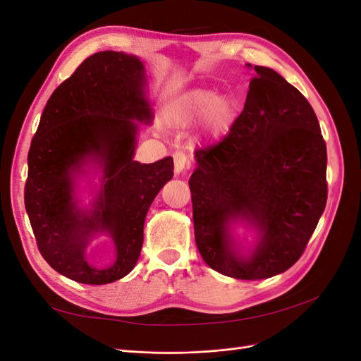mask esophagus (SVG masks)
<instances>
[{"label": "esophagus", "mask_w": 361, "mask_h": 361, "mask_svg": "<svg viewBox=\"0 0 361 361\" xmlns=\"http://www.w3.org/2000/svg\"><path fill=\"white\" fill-rule=\"evenodd\" d=\"M173 159H174V171H176V174L185 171V169H188V166H190V158L182 150L174 152Z\"/></svg>", "instance_id": "1"}]
</instances>
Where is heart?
Listing matches in <instances>:
<instances>
[{
  "label": "heart",
  "mask_w": 361,
  "mask_h": 361,
  "mask_svg": "<svg viewBox=\"0 0 361 361\" xmlns=\"http://www.w3.org/2000/svg\"><path fill=\"white\" fill-rule=\"evenodd\" d=\"M167 122L187 128L200 122L207 135H220L233 117V105L227 96H214L212 92L195 89L183 93L167 108Z\"/></svg>",
  "instance_id": "heart-1"
}]
</instances>
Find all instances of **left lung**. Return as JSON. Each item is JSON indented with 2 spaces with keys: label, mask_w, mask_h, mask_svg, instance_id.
I'll use <instances>...</instances> for the list:
<instances>
[{
  "label": "left lung",
  "mask_w": 361,
  "mask_h": 361,
  "mask_svg": "<svg viewBox=\"0 0 361 361\" xmlns=\"http://www.w3.org/2000/svg\"><path fill=\"white\" fill-rule=\"evenodd\" d=\"M227 135L195 150L190 178L195 244L227 277L268 279L304 253L326 203V146L312 105L281 75L255 66ZM244 217L261 241L248 259L231 250L228 221Z\"/></svg>",
  "instance_id": "obj_1"
}]
</instances>
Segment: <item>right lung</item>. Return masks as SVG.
I'll return each mask as SVG.
<instances>
[{"label":"right lung","instance_id":"right-lung-1","mask_svg":"<svg viewBox=\"0 0 361 361\" xmlns=\"http://www.w3.org/2000/svg\"><path fill=\"white\" fill-rule=\"evenodd\" d=\"M145 69L135 56L102 51L85 59L47 102L28 150L25 209L37 248L49 267L84 285H106L129 274L143 247V227L159 190L173 178V158L133 159L137 122H150ZM87 159L104 169L90 216L71 199V171ZM94 231H108L115 265L97 270L83 250Z\"/></svg>","mask_w":361,"mask_h":361}]
</instances>
